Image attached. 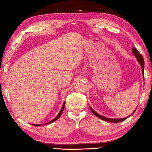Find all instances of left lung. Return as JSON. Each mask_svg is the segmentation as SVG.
Here are the masks:
<instances>
[{
    "mask_svg": "<svg viewBox=\"0 0 152 152\" xmlns=\"http://www.w3.org/2000/svg\"><path fill=\"white\" fill-rule=\"evenodd\" d=\"M132 51H133V53L134 54V56L137 57V59L138 61V62H139V63L140 64V65H141V66H142V71L143 76L144 77V59H143V57H142V55L140 53L139 51H138L137 50V49L136 48L133 47V49H132ZM89 108H90V110H91V111L93 112V114H94V115H95L96 116V117H98L99 118L101 119H102V120H104V121L112 122V123H119V122H121V121H124L125 119H126L129 117V116L131 115H130L129 116V117L125 118H121V119H110V118H105V117H104V116H102V115H101L100 114H99L98 113H96L95 111L93 110L91 107H90V106H89ZM136 110H137V108L135 109V110L134 111V112L133 113V114H134V112L136 111Z\"/></svg>",
    "mask_w": 152,
    "mask_h": 152,
    "instance_id": "obj_1",
    "label": "left lung"
}]
</instances>
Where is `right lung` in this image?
Instances as JSON below:
<instances>
[{"instance_id":"right-lung-1","label":"right lung","mask_w":152,"mask_h":152,"mask_svg":"<svg viewBox=\"0 0 152 152\" xmlns=\"http://www.w3.org/2000/svg\"><path fill=\"white\" fill-rule=\"evenodd\" d=\"M64 104H65V102H64V104H63V106H62V108H61V110H60V112H59V114H58V115L56 116V118H55L53 120H51V121H50V122H48V123H47L46 124H51V123H53V121H56L57 119H59V117L61 116V115L62 114V113H63V110H64ZM33 125H34V126H36V127H38V126H41V125H42V124H40V125H36V124H33Z\"/></svg>"}]
</instances>
